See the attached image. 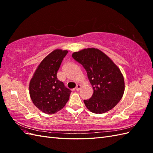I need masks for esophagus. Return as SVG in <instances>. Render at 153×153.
I'll return each instance as SVG.
<instances>
[{
	"label": "esophagus",
	"instance_id": "obj_1",
	"mask_svg": "<svg viewBox=\"0 0 153 153\" xmlns=\"http://www.w3.org/2000/svg\"><path fill=\"white\" fill-rule=\"evenodd\" d=\"M80 88H81V85H77V86H76L75 89H76V91H79Z\"/></svg>",
	"mask_w": 153,
	"mask_h": 153
}]
</instances>
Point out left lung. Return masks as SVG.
I'll use <instances>...</instances> for the list:
<instances>
[{"label": "left lung", "instance_id": "1", "mask_svg": "<svg viewBox=\"0 0 153 153\" xmlns=\"http://www.w3.org/2000/svg\"><path fill=\"white\" fill-rule=\"evenodd\" d=\"M72 57L86 70L93 88L91 98L83 100L87 109L100 114L114 108L125 91L124 77L118 67L107 55L95 48L74 52Z\"/></svg>", "mask_w": 153, "mask_h": 153}]
</instances>
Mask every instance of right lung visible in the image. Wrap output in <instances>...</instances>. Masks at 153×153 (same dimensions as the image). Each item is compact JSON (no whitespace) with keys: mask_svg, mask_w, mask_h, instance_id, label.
<instances>
[{"mask_svg":"<svg viewBox=\"0 0 153 153\" xmlns=\"http://www.w3.org/2000/svg\"><path fill=\"white\" fill-rule=\"evenodd\" d=\"M68 51L56 49L42 60L30 81L29 93L33 104L42 111L53 114L68 101L71 90L57 78V72Z\"/></svg>","mask_w":153,"mask_h":153,"instance_id":"add662e5","label":"right lung"}]
</instances>
